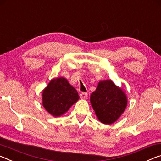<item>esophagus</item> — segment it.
<instances>
[{
  "mask_svg": "<svg viewBox=\"0 0 161 161\" xmlns=\"http://www.w3.org/2000/svg\"><path fill=\"white\" fill-rule=\"evenodd\" d=\"M87 96H88V94H87L86 92H81V93L80 94V97L81 99H86V98L87 97Z\"/></svg>",
  "mask_w": 161,
  "mask_h": 161,
  "instance_id": "obj_1",
  "label": "esophagus"
}]
</instances>
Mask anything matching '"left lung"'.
I'll list each match as a JSON object with an SVG mask.
<instances>
[{
	"label": "left lung",
	"instance_id": "obj_1",
	"mask_svg": "<svg viewBox=\"0 0 161 161\" xmlns=\"http://www.w3.org/2000/svg\"><path fill=\"white\" fill-rule=\"evenodd\" d=\"M90 102L98 119L104 124H111L118 119L127 106V97L123 89L111 80L101 81L92 92Z\"/></svg>",
	"mask_w": 161,
	"mask_h": 161
}]
</instances>
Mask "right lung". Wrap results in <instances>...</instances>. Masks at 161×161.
Returning <instances> with one entry per match:
<instances>
[{"mask_svg":"<svg viewBox=\"0 0 161 161\" xmlns=\"http://www.w3.org/2000/svg\"><path fill=\"white\" fill-rule=\"evenodd\" d=\"M79 99L77 90L64 77L52 80L42 92L43 107L55 117L67 112Z\"/></svg>","mask_w":161,"mask_h":161,"instance_id":"1","label":"right lung"}]
</instances>
